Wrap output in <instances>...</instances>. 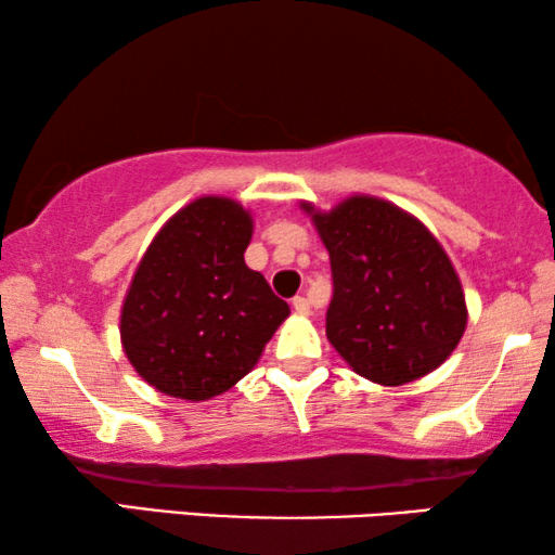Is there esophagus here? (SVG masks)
<instances>
[{"mask_svg":"<svg viewBox=\"0 0 555 555\" xmlns=\"http://www.w3.org/2000/svg\"><path fill=\"white\" fill-rule=\"evenodd\" d=\"M293 308H295V313H300V315H308L310 313V302H308V298H302V295H298V298H293Z\"/></svg>","mask_w":555,"mask_h":555,"instance_id":"1","label":"esophagus"}]
</instances>
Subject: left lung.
<instances>
[{
    "instance_id": "left-lung-1",
    "label": "left lung",
    "mask_w": 555,
    "mask_h": 555,
    "mask_svg": "<svg viewBox=\"0 0 555 555\" xmlns=\"http://www.w3.org/2000/svg\"><path fill=\"white\" fill-rule=\"evenodd\" d=\"M313 217L331 255L325 336L356 374L384 386L427 376L457 348L465 293L420 219L376 196H351Z\"/></svg>"
}]
</instances>
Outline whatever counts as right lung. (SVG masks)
Instances as JSON below:
<instances>
[{
  "instance_id": "right-lung-1",
  "label": "right lung",
  "mask_w": 555,
  "mask_h": 555,
  "mask_svg": "<svg viewBox=\"0 0 555 555\" xmlns=\"http://www.w3.org/2000/svg\"><path fill=\"white\" fill-rule=\"evenodd\" d=\"M253 217L224 196L177 211L151 242L120 310L128 361L166 397L204 401L249 374L291 315L245 264Z\"/></svg>"
}]
</instances>
